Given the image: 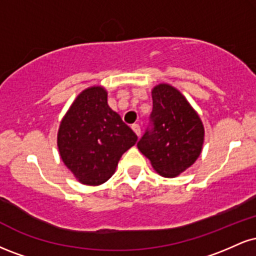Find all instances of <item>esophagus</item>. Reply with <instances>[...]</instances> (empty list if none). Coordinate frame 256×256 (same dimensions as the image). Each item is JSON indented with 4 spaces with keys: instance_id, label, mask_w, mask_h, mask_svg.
<instances>
[{
    "instance_id": "esophagus-1",
    "label": "esophagus",
    "mask_w": 256,
    "mask_h": 256,
    "mask_svg": "<svg viewBox=\"0 0 256 256\" xmlns=\"http://www.w3.org/2000/svg\"><path fill=\"white\" fill-rule=\"evenodd\" d=\"M131 128H132V130H134V134H136L137 136L140 137V126L138 125V124H134V125L131 126Z\"/></svg>"
}]
</instances>
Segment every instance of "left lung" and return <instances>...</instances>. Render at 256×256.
<instances>
[{
	"label": "left lung",
	"instance_id": "left-lung-1",
	"mask_svg": "<svg viewBox=\"0 0 256 256\" xmlns=\"http://www.w3.org/2000/svg\"><path fill=\"white\" fill-rule=\"evenodd\" d=\"M152 128L137 143L152 168L174 178L194 165L202 152L204 128L198 112L172 85L161 83L152 90Z\"/></svg>",
	"mask_w": 256,
	"mask_h": 256
}]
</instances>
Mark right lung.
<instances>
[{"label": "right lung", "mask_w": 256, "mask_h": 256, "mask_svg": "<svg viewBox=\"0 0 256 256\" xmlns=\"http://www.w3.org/2000/svg\"><path fill=\"white\" fill-rule=\"evenodd\" d=\"M101 85L86 88L76 98L61 120L58 148L61 160L79 183L100 185L116 172L137 136L108 106Z\"/></svg>", "instance_id": "1"}]
</instances>
